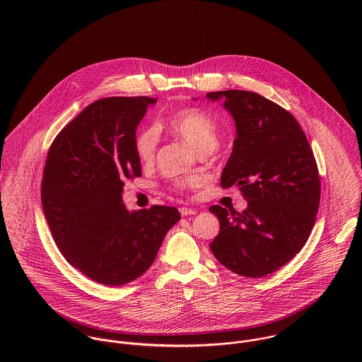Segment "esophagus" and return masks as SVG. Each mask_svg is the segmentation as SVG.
<instances>
[{"label": "esophagus", "instance_id": "esophagus-1", "mask_svg": "<svg viewBox=\"0 0 362 362\" xmlns=\"http://www.w3.org/2000/svg\"><path fill=\"white\" fill-rule=\"evenodd\" d=\"M180 213H181V216H191V214H195L197 210L191 209V207H180Z\"/></svg>", "mask_w": 362, "mask_h": 362}]
</instances>
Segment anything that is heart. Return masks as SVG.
Listing matches in <instances>:
<instances>
[{"label":"heart","mask_w":362,"mask_h":362,"mask_svg":"<svg viewBox=\"0 0 362 362\" xmlns=\"http://www.w3.org/2000/svg\"><path fill=\"white\" fill-rule=\"evenodd\" d=\"M167 132L184 141L197 153H210L218 144V127L201 108L184 107L171 111L160 124ZM158 134L156 128H145L135 138V153L142 163H151L155 157ZM197 184L195 180H182L174 184L177 191H184Z\"/></svg>","instance_id":"1"}]
</instances>
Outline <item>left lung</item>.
<instances>
[{"instance_id":"obj_1","label":"left lung","mask_w":362,"mask_h":362,"mask_svg":"<svg viewBox=\"0 0 362 362\" xmlns=\"http://www.w3.org/2000/svg\"><path fill=\"white\" fill-rule=\"evenodd\" d=\"M224 99L237 127L221 187H238L248 207H210L220 233L210 243L216 259L244 277L270 274L294 258L310 237L320 199L319 171L298 121L254 92H210Z\"/></svg>"}]
</instances>
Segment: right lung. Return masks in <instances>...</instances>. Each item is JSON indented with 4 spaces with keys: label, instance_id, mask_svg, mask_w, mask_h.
<instances>
[{
    "label": "right lung",
    "instance_id": "1",
    "mask_svg": "<svg viewBox=\"0 0 362 362\" xmlns=\"http://www.w3.org/2000/svg\"><path fill=\"white\" fill-rule=\"evenodd\" d=\"M157 100L105 98L89 104L55 136L42 181L52 238L72 266L107 286L142 276L167 231L181 218L173 206L128 211L124 181L141 177L136 128Z\"/></svg>",
    "mask_w": 362,
    "mask_h": 362
}]
</instances>
